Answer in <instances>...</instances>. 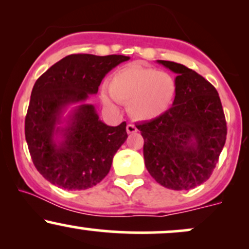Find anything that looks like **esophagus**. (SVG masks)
Listing matches in <instances>:
<instances>
[{"label": "esophagus", "mask_w": 249, "mask_h": 249, "mask_svg": "<svg viewBox=\"0 0 249 249\" xmlns=\"http://www.w3.org/2000/svg\"><path fill=\"white\" fill-rule=\"evenodd\" d=\"M126 131H127L128 134H132V133H136L138 130H137V127L134 126L133 124H128L126 126Z\"/></svg>", "instance_id": "34e87169"}]
</instances>
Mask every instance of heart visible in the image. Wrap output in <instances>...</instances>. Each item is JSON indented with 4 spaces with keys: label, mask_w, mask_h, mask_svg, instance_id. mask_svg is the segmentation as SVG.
Masks as SVG:
<instances>
[{
    "label": "heart",
    "mask_w": 249,
    "mask_h": 249,
    "mask_svg": "<svg viewBox=\"0 0 249 249\" xmlns=\"http://www.w3.org/2000/svg\"><path fill=\"white\" fill-rule=\"evenodd\" d=\"M176 78L166 71L132 63L117 70L102 88L101 99L108 110H118L119 103L127 104L133 119L148 122L167 112L177 96Z\"/></svg>",
    "instance_id": "heart-1"
}]
</instances>
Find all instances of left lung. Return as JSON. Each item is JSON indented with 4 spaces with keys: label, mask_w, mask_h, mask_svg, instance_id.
Here are the masks:
<instances>
[{
    "label": "left lung",
    "mask_w": 249,
    "mask_h": 249,
    "mask_svg": "<svg viewBox=\"0 0 249 249\" xmlns=\"http://www.w3.org/2000/svg\"><path fill=\"white\" fill-rule=\"evenodd\" d=\"M177 96L167 112L136 125L144 138L148 173L161 186L191 190L210 178L226 142L227 126L215 88L196 71L170 61Z\"/></svg>",
    "instance_id": "8db88e82"
}]
</instances>
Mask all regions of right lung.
Segmentation results:
<instances>
[{
	"mask_svg": "<svg viewBox=\"0 0 249 249\" xmlns=\"http://www.w3.org/2000/svg\"><path fill=\"white\" fill-rule=\"evenodd\" d=\"M128 59L70 55L36 81L25 117V141L37 171L55 186L87 190L107 176L113 156L127 138L126 123L108 126L87 102L108 71Z\"/></svg>",
	"mask_w": 249,
	"mask_h": 249,
	"instance_id": "1",
	"label": "right lung"
}]
</instances>
